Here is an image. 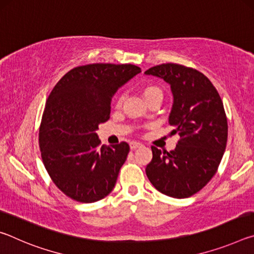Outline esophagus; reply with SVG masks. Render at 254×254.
<instances>
[{
    "label": "esophagus",
    "instance_id": "34e87169",
    "mask_svg": "<svg viewBox=\"0 0 254 254\" xmlns=\"http://www.w3.org/2000/svg\"><path fill=\"white\" fill-rule=\"evenodd\" d=\"M140 147H142V144H141L140 142H136V141H132V142H130L131 150H135Z\"/></svg>",
    "mask_w": 254,
    "mask_h": 254
}]
</instances>
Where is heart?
<instances>
[{"label":"heart","mask_w":254,"mask_h":254,"mask_svg":"<svg viewBox=\"0 0 254 254\" xmlns=\"http://www.w3.org/2000/svg\"><path fill=\"white\" fill-rule=\"evenodd\" d=\"M142 94L144 98H147L151 95H154V94H161V91L156 86H145L142 91ZM119 103H121V101H119Z\"/></svg>","instance_id":"1"}]
</instances>
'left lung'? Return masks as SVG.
<instances>
[{"label":"left lung","instance_id":"1","mask_svg":"<svg viewBox=\"0 0 254 254\" xmlns=\"http://www.w3.org/2000/svg\"><path fill=\"white\" fill-rule=\"evenodd\" d=\"M170 85L173 106L168 122L180 140L175 150L151 147L145 174L156 189L174 198L196 194L216 173L227 141V120L220 95L198 70L162 64L144 71Z\"/></svg>","mask_w":254,"mask_h":254}]
</instances>
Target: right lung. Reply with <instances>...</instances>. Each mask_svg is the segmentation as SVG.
Masks as SVG:
<instances>
[{
	"label": "right lung",
	"mask_w": 254,
	"mask_h": 254,
	"mask_svg": "<svg viewBox=\"0 0 254 254\" xmlns=\"http://www.w3.org/2000/svg\"><path fill=\"white\" fill-rule=\"evenodd\" d=\"M141 72L126 64H92L67 72L51 91L39 133L44 165L60 190L80 203L104 198L130 147L100 145L96 130L110 118L112 98Z\"/></svg>",
	"instance_id": "obj_1"
}]
</instances>
